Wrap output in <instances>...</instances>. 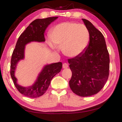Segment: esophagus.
<instances>
[{
	"label": "esophagus",
	"mask_w": 122,
	"mask_h": 122,
	"mask_svg": "<svg viewBox=\"0 0 122 122\" xmlns=\"http://www.w3.org/2000/svg\"><path fill=\"white\" fill-rule=\"evenodd\" d=\"M68 67V64L67 63H64L63 64V68H67Z\"/></svg>",
	"instance_id": "esophagus-1"
}]
</instances>
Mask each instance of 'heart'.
<instances>
[{"instance_id":"1","label":"heart","mask_w":122,"mask_h":122,"mask_svg":"<svg viewBox=\"0 0 122 122\" xmlns=\"http://www.w3.org/2000/svg\"><path fill=\"white\" fill-rule=\"evenodd\" d=\"M50 36L51 41L62 46L64 54L69 57L80 54L89 40V32L85 25L71 22L57 25L51 30ZM49 44L52 46L51 42Z\"/></svg>"}]
</instances>
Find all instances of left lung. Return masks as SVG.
<instances>
[{"label": "left lung", "mask_w": 122, "mask_h": 122, "mask_svg": "<svg viewBox=\"0 0 122 122\" xmlns=\"http://www.w3.org/2000/svg\"><path fill=\"white\" fill-rule=\"evenodd\" d=\"M82 20L89 32V41L80 54L68 59L72 72L69 86L74 94L87 97L104 87L109 75L110 59L102 33L89 20Z\"/></svg>", "instance_id": "obj_1"}]
</instances>
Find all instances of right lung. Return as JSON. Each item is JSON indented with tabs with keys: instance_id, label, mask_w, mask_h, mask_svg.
<instances>
[{
	"instance_id": "add662e5",
	"label": "right lung",
	"mask_w": 122,
	"mask_h": 122,
	"mask_svg": "<svg viewBox=\"0 0 122 122\" xmlns=\"http://www.w3.org/2000/svg\"><path fill=\"white\" fill-rule=\"evenodd\" d=\"M57 19V16L45 19H38L29 25L24 32L20 35L16 42L15 47L12 55L10 66V74L14 86L21 94L31 98L39 97L44 95L50 85L53 77L61 71L62 67L61 62L47 65L39 74L33 85L23 87L16 83L14 71L18 61L24 57V49L26 44L31 41L42 42L45 41L44 33L49 25Z\"/></svg>"
}]
</instances>
